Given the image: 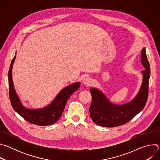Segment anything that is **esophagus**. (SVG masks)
Segmentation results:
<instances>
[{"label":"esophagus","instance_id":"34e87169","mask_svg":"<svg viewBox=\"0 0 160 160\" xmlns=\"http://www.w3.org/2000/svg\"><path fill=\"white\" fill-rule=\"evenodd\" d=\"M83 83L85 85H87V86H90V85H92V79H91L89 77H85L83 79V81H82Z\"/></svg>","mask_w":160,"mask_h":160}]
</instances>
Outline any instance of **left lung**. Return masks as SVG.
Returning a JSON list of instances; mask_svg holds the SVG:
<instances>
[{
    "label": "left lung",
    "instance_id": "1",
    "mask_svg": "<svg viewBox=\"0 0 160 160\" xmlns=\"http://www.w3.org/2000/svg\"><path fill=\"white\" fill-rule=\"evenodd\" d=\"M141 60L145 70L140 73L142 80L138 94L130 101L122 104L111 102L105 94L97 88H91L92 103L89 111L94 123L105 127H115L127 123L144 108L148 97L150 66L146 53V48L141 51Z\"/></svg>",
    "mask_w": 160,
    "mask_h": 160
}]
</instances>
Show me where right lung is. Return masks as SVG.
Returning a JSON list of instances; mask_svg holds the SVG:
<instances>
[{
	"label": "right lung",
	"instance_id": "add662e5",
	"mask_svg": "<svg viewBox=\"0 0 160 160\" xmlns=\"http://www.w3.org/2000/svg\"><path fill=\"white\" fill-rule=\"evenodd\" d=\"M16 56V52L11 61L8 73L9 98L13 109L20 116L31 123L40 126H46L54 123L62 115L68 98L79 88L80 82H75L64 87L53 101L47 106L38 109L27 108L21 103L16 92L12 81V68Z\"/></svg>",
	"mask_w": 160,
	"mask_h": 160
}]
</instances>
